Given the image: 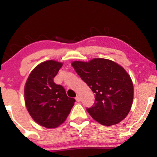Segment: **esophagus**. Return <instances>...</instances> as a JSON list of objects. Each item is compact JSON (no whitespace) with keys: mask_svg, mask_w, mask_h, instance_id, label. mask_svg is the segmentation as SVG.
<instances>
[{"mask_svg":"<svg viewBox=\"0 0 157 157\" xmlns=\"http://www.w3.org/2000/svg\"><path fill=\"white\" fill-rule=\"evenodd\" d=\"M75 99H76V100H77V102H80V100H81V97H80V95H77V96L76 97V98H75Z\"/></svg>","mask_w":157,"mask_h":157,"instance_id":"esophagus-1","label":"esophagus"}]
</instances>
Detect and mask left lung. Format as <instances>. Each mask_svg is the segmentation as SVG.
Instances as JSON below:
<instances>
[{"mask_svg": "<svg viewBox=\"0 0 157 157\" xmlns=\"http://www.w3.org/2000/svg\"><path fill=\"white\" fill-rule=\"evenodd\" d=\"M72 66L95 94L93 106L86 109L92 118L109 126L126 117L132 105L134 87L121 66L107 59L94 58L89 62L75 61Z\"/></svg>", "mask_w": 157, "mask_h": 157, "instance_id": "obj_1", "label": "left lung"}]
</instances>
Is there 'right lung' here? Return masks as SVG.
Returning a JSON list of instances; mask_svg holds the SVG:
<instances>
[{
  "instance_id": "1",
  "label": "right lung",
  "mask_w": 157,
  "mask_h": 157,
  "mask_svg": "<svg viewBox=\"0 0 157 157\" xmlns=\"http://www.w3.org/2000/svg\"><path fill=\"white\" fill-rule=\"evenodd\" d=\"M63 63L55 60L41 63L32 70L25 85L26 109L35 121L47 128L63 123L75 100L66 95L61 85L54 82Z\"/></svg>"
}]
</instances>
